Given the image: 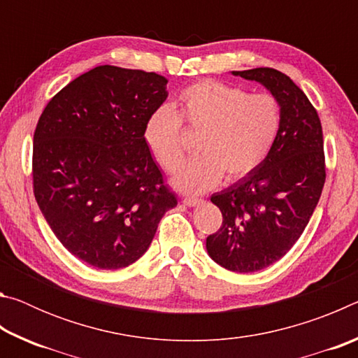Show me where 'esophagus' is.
Segmentation results:
<instances>
[{"label": "esophagus", "mask_w": 358, "mask_h": 358, "mask_svg": "<svg viewBox=\"0 0 358 358\" xmlns=\"http://www.w3.org/2000/svg\"><path fill=\"white\" fill-rule=\"evenodd\" d=\"M202 202H203L202 199H199V197H185L183 199V203L187 205V207H196V205L202 203Z\"/></svg>", "instance_id": "esophagus-1"}]
</instances>
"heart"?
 Wrapping results in <instances>:
<instances>
[{"label":"heart","instance_id":"1","mask_svg":"<svg viewBox=\"0 0 358 358\" xmlns=\"http://www.w3.org/2000/svg\"><path fill=\"white\" fill-rule=\"evenodd\" d=\"M282 108L271 93L250 94L217 80H201L180 93L173 110L159 107L143 126V141L157 164L175 172L186 157L183 129L201 132V155L175 175L173 185L185 192H201L257 169L273 148L281 131Z\"/></svg>","mask_w":358,"mask_h":358}]
</instances>
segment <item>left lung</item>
I'll return each instance as SVG.
<instances>
[{"mask_svg": "<svg viewBox=\"0 0 358 358\" xmlns=\"http://www.w3.org/2000/svg\"><path fill=\"white\" fill-rule=\"evenodd\" d=\"M232 74L262 83L282 108L281 131L262 164L211 196L222 224L207 237L210 257L252 273L286 256L310 222L327 177L324 137L316 108L290 77L271 68Z\"/></svg>", "mask_w": 358, "mask_h": 358, "instance_id": "8db88e82", "label": "left lung"}]
</instances>
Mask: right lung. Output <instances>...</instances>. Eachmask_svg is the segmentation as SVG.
Wrapping results in <instances>:
<instances>
[{
    "mask_svg": "<svg viewBox=\"0 0 358 358\" xmlns=\"http://www.w3.org/2000/svg\"><path fill=\"white\" fill-rule=\"evenodd\" d=\"M166 85L156 72L98 66L53 96L36 124V202L66 250L96 268L142 257L177 205L143 141Z\"/></svg>",
    "mask_w": 358,
    "mask_h": 358,
    "instance_id": "add662e5",
    "label": "right lung"
}]
</instances>
